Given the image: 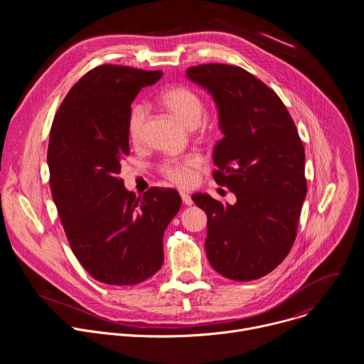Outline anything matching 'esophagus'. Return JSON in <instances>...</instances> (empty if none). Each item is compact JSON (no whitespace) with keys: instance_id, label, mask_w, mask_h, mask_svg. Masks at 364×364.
Wrapping results in <instances>:
<instances>
[{"instance_id":"obj_1","label":"esophagus","mask_w":364,"mask_h":364,"mask_svg":"<svg viewBox=\"0 0 364 364\" xmlns=\"http://www.w3.org/2000/svg\"><path fill=\"white\" fill-rule=\"evenodd\" d=\"M181 198H183V203L186 205H191L193 204V200H191V196L187 194V193H181Z\"/></svg>"}]
</instances>
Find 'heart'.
Instances as JSON below:
<instances>
[{"instance_id": "b5f03b06", "label": "heart", "mask_w": 364, "mask_h": 364, "mask_svg": "<svg viewBox=\"0 0 364 364\" xmlns=\"http://www.w3.org/2000/svg\"><path fill=\"white\" fill-rule=\"evenodd\" d=\"M160 103L166 111H168L180 124L186 128L193 129L200 122L204 128H212L209 121H201L204 115L203 97L187 86H173L166 89L160 96ZM146 117L144 105L132 107L128 119V134L134 142H138L142 135V128ZM200 166V159L187 157L180 163H171L166 166V176L178 186H188L193 180L194 170Z\"/></svg>"}]
</instances>
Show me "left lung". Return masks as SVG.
<instances>
[{"label": "left lung", "mask_w": 364, "mask_h": 364, "mask_svg": "<svg viewBox=\"0 0 364 364\" xmlns=\"http://www.w3.org/2000/svg\"><path fill=\"white\" fill-rule=\"evenodd\" d=\"M186 76L216 103L223 138L213 177L236 196L235 204L193 196L207 215V257L225 278H262L289 253L306 196L298 131L278 95L242 68L200 65Z\"/></svg>", "instance_id": "obj_1"}]
</instances>
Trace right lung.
Returning a JSON list of instances; mask_svg holds the SVG:
<instances>
[{"instance_id":"obj_1","label":"right lung","mask_w":364,"mask_h":364,"mask_svg":"<svg viewBox=\"0 0 364 364\" xmlns=\"http://www.w3.org/2000/svg\"><path fill=\"white\" fill-rule=\"evenodd\" d=\"M161 76L97 66L70 89L51 125V196L77 261L108 285H135L160 271L163 236L181 205L176 190L149 188L136 198L119 178L131 103Z\"/></svg>"}]
</instances>
